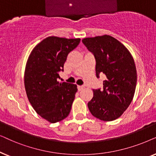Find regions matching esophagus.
<instances>
[{"mask_svg": "<svg viewBox=\"0 0 156 156\" xmlns=\"http://www.w3.org/2000/svg\"><path fill=\"white\" fill-rule=\"evenodd\" d=\"M83 89H84V86H78V91L82 90Z\"/></svg>", "mask_w": 156, "mask_h": 156, "instance_id": "34e87169", "label": "esophagus"}]
</instances>
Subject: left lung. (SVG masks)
Returning a JSON list of instances; mask_svg holds the SVG:
<instances>
[{"mask_svg": "<svg viewBox=\"0 0 156 156\" xmlns=\"http://www.w3.org/2000/svg\"><path fill=\"white\" fill-rule=\"evenodd\" d=\"M94 55L95 73L104 74L103 89H93V97L88 103L94 117L103 121L117 119L128 108L136 90L137 73L133 58L115 38L104 35L82 40Z\"/></svg>", "mask_w": 156, "mask_h": 156, "instance_id": "left-lung-1", "label": "left lung"}]
</instances>
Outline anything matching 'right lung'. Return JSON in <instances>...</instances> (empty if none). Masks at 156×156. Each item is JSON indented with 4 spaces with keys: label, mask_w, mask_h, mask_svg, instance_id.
<instances>
[{
    "label": "right lung",
    "mask_w": 156,
    "mask_h": 156,
    "mask_svg": "<svg viewBox=\"0 0 156 156\" xmlns=\"http://www.w3.org/2000/svg\"><path fill=\"white\" fill-rule=\"evenodd\" d=\"M80 41V38L48 37L28 57L24 76L27 96L36 113L50 123L65 119L70 112L77 86L58 80L68 53Z\"/></svg>",
    "instance_id": "obj_1"
}]
</instances>
